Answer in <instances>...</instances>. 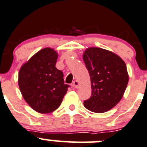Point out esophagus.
<instances>
[{
	"instance_id": "obj_1",
	"label": "esophagus",
	"mask_w": 147,
	"mask_h": 147,
	"mask_svg": "<svg viewBox=\"0 0 147 147\" xmlns=\"http://www.w3.org/2000/svg\"><path fill=\"white\" fill-rule=\"evenodd\" d=\"M80 85H81V84H80V82H79V81H77V80H76V81H74L73 86H74V87H75L76 88H79Z\"/></svg>"
}]
</instances>
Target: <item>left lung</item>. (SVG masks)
<instances>
[{
  "mask_svg": "<svg viewBox=\"0 0 147 147\" xmlns=\"http://www.w3.org/2000/svg\"><path fill=\"white\" fill-rule=\"evenodd\" d=\"M83 60L91 86V96L84 101V107L93 112H107L121 101L127 86L126 63L114 52L98 47L87 48Z\"/></svg>",
  "mask_w": 147,
  "mask_h": 147,
  "instance_id": "obj_1",
  "label": "left lung"
}]
</instances>
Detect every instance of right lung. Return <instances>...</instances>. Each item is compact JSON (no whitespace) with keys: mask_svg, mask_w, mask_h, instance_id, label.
<instances>
[{"mask_svg":"<svg viewBox=\"0 0 147 147\" xmlns=\"http://www.w3.org/2000/svg\"><path fill=\"white\" fill-rule=\"evenodd\" d=\"M57 51L45 48L21 66L18 86L23 97L34 111L49 114L60 107L68 91L63 74L56 67Z\"/></svg>","mask_w":147,"mask_h":147,"instance_id":"right-lung-1","label":"right lung"}]
</instances>
